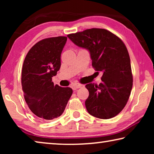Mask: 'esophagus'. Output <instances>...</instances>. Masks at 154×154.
I'll list each match as a JSON object with an SVG mask.
<instances>
[{
  "label": "esophagus",
  "mask_w": 154,
  "mask_h": 154,
  "mask_svg": "<svg viewBox=\"0 0 154 154\" xmlns=\"http://www.w3.org/2000/svg\"><path fill=\"white\" fill-rule=\"evenodd\" d=\"M82 87H83V85L79 84V83H74V84L72 85V88L74 90H76L77 89H79V88H81Z\"/></svg>",
  "instance_id": "obj_1"
}]
</instances>
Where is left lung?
Returning <instances> with one entry per match:
<instances>
[{
	"label": "left lung",
	"instance_id": "left-lung-1",
	"mask_svg": "<svg viewBox=\"0 0 154 154\" xmlns=\"http://www.w3.org/2000/svg\"><path fill=\"white\" fill-rule=\"evenodd\" d=\"M72 43L89 51L92 65L103 71L99 85L88 83L89 96L85 105L88 113L100 119H110L122 111L132 88L128 51L120 38L110 31L91 28L67 35Z\"/></svg>",
	"mask_w": 154,
	"mask_h": 154
}]
</instances>
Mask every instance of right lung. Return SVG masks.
<instances>
[{"label": "right lung", "mask_w": 154, "mask_h": 154, "mask_svg": "<svg viewBox=\"0 0 154 154\" xmlns=\"http://www.w3.org/2000/svg\"><path fill=\"white\" fill-rule=\"evenodd\" d=\"M66 41V36H57L38 41L28 52L23 64L22 86L26 103L43 120L60 116L72 94L71 88L54 85L52 82L60 68Z\"/></svg>", "instance_id": "right-lung-1"}]
</instances>
